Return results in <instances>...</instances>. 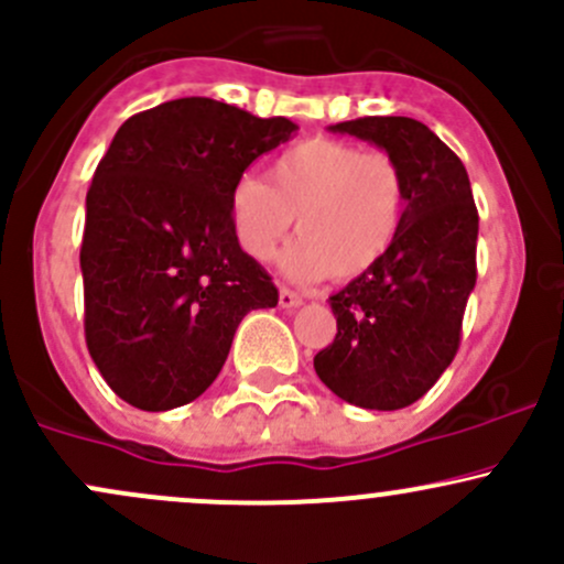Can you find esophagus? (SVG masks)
Instances as JSON below:
<instances>
[{
    "label": "esophagus",
    "instance_id": "obj_1",
    "mask_svg": "<svg viewBox=\"0 0 564 564\" xmlns=\"http://www.w3.org/2000/svg\"><path fill=\"white\" fill-rule=\"evenodd\" d=\"M302 302V297L297 292H292V289H286V286H281V292H278V305L283 307V311H294V307H297Z\"/></svg>",
    "mask_w": 564,
    "mask_h": 564
}]
</instances>
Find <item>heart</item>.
I'll list each match as a JSON object with an SVG mask.
<instances>
[{
    "mask_svg": "<svg viewBox=\"0 0 564 564\" xmlns=\"http://www.w3.org/2000/svg\"><path fill=\"white\" fill-rule=\"evenodd\" d=\"M402 167L383 151L348 140L294 142L270 167V183L242 175L229 192L237 246L267 262L292 229L281 264L294 281H354L387 257L405 216Z\"/></svg>",
    "mask_w": 564,
    "mask_h": 564,
    "instance_id": "obj_1",
    "label": "heart"
}]
</instances>
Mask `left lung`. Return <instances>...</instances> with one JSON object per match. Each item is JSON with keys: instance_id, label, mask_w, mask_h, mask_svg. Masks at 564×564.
<instances>
[{"instance_id": "left-lung-1", "label": "left lung", "mask_w": 564, "mask_h": 564, "mask_svg": "<svg viewBox=\"0 0 564 564\" xmlns=\"http://www.w3.org/2000/svg\"><path fill=\"white\" fill-rule=\"evenodd\" d=\"M332 132L394 156L408 203L387 257L329 297L337 335L313 367L340 400L397 411L435 387L459 351L476 286L478 210L465 164L416 118L365 116Z\"/></svg>"}]
</instances>
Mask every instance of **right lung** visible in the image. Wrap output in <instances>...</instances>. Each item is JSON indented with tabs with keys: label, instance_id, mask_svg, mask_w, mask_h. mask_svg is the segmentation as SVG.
<instances>
[{
	"label": "right lung",
	"instance_id": "add662e5",
	"mask_svg": "<svg viewBox=\"0 0 564 564\" xmlns=\"http://www.w3.org/2000/svg\"><path fill=\"white\" fill-rule=\"evenodd\" d=\"M294 129L207 97L121 123L86 194L80 270L88 354L123 402L197 400L242 316L278 305L272 278L237 246L229 192Z\"/></svg>",
	"mask_w": 564,
	"mask_h": 564
}]
</instances>
